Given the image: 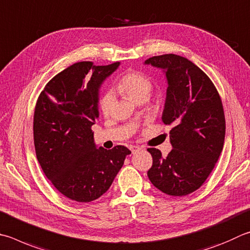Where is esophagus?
<instances>
[{"mask_svg": "<svg viewBox=\"0 0 250 250\" xmlns=\"http://www.w3.org/2000/svg\"><path fill=\"white\" fill-rule=\"evenodd\" d=\"M130 151L132 152V154H134V153H137L138 151H140V147L137 146V145H131V146H130Z\"/></svg>", "mask_w": 250, "mask_h": 250, "instance_id": "34e87169", "label": "esophagus"}]
</instances>
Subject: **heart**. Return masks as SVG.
I'll return each instance as SVG.
<instances>
[{
	"instance_id": "obj_1",
	"label": "heart",
	"mask_w": 250,
	"mask_h": 250,
	"mask_svg": "<svg viewBox=\"0 0 250 250\" xmlns=\"http://www.w3.org/2000/svg\"><path fill=\"white\" fill-rule=\"evenodd\" d=\"M117 90L135 103L147 101L153 90V83L146 75L138 71H130L122 76L117 84ZM116 104V96L111 90H107L99 98L98 107L102 115H111Z\"/></svg>"
}]
</instances>
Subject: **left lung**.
<instances>
[{"label":"left lung","mask_w":250,"mask_h":250,"mask_svg":"<svg viewBox=\"0 0 250 250\" xmlns=\"http://www.w3.org/2000/svg\"><path fill=\"white\" fill-rule=\"evenodd\" d=\"M145 63L166 71L168 88L162 119L172 125V149L167 157L158 148H147L153 158L148 179L166 194L187 196L206 183L223 149V104L210 78L188 59L168 53Z\"/></svg>","instance_id":"8db88e82"}]
</instances>
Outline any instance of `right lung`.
Masks as SVG:
<instances>
[{"instance_id":"right-lung-1","label":"right lung","mask_w":250,"mask_h":250,"mask_svg":"<svg viewBox=\"0 0 250 250\" xmlns=\"http://www.w3.org/2000/svg\"><path fill=\"white\" fill-rule=\"evenodd\" d=\"M118 66L119 62L74 63L48 82L36 103V156L54 188L73 201L103 196L131 154L124 145L96 148L92 131L98 119L99 86Z\"/></svg>"}]
</instances>
